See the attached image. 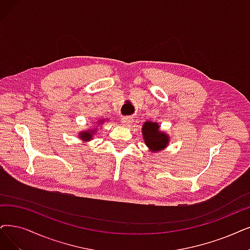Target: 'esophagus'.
Returning <instances> with one entry per match:
<instances>
[{"mask_svg":"<svg viewBox=\"0 0 250 250\" xmlns=\"http://www.w3.org/2000/svg\"><path fill=\"white\" fill-rule=\"evenodd\" d=\"M121 122H122V124H123V126H125V127H129L130 126L131 124H132V118L131 117H123L122 119H121Z\"/></svg>","mask_w":250,"mask_h":250,"instance_id":"esophagus-1","label":"esophagus"}]
</instances>
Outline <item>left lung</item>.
<instances>
[{
	"label": "left lung",
	"mask_w": 250,
	"mask_h": 250,
	"mask_svg": "<svg viewBox=\"0 0 250 250\" xmlns=\"http://www.w3.org/2000/svg\"><path fill=\"white\" fill-rule=\"evenodd\" d=\"M159 124L156 122H145L143 126V136L149 152H159L164 149L169 143V136L159 130Z\"/></svg>",
	"instance_id": "left-lung-1"
}]
</instances>
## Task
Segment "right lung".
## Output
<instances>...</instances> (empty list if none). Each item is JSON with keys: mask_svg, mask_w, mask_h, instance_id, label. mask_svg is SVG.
Listing matches in <instances>:
<instances>
[{"mask_svg": "<svg viewBox=\"0 0 250 250\" xmlns=\"http://www.w3.org/2000/svg\"><path fill=\"white\" fill-rule=\"evenodd\" d=\"M104 121V120H102V123H103ZM96 131H97V130H95V129H89V130H85V131L80 132L79 137H80V139H81V141H83V142H89V141H91L93 134H94Z\"/></svg>", "mask_w": 250, "mask_h": 250, "instance_id": "1", "label": "right lung"}]
</instances>
